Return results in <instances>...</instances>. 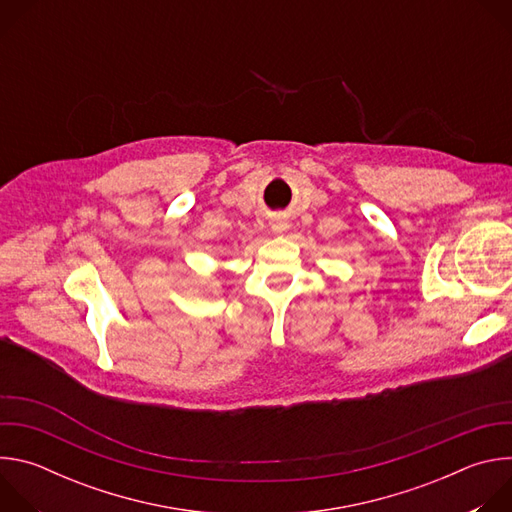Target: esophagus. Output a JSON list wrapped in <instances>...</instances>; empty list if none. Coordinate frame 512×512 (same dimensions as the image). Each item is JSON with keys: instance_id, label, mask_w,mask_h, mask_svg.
Listing matches in <instances>:
<instances>
[{"instance_id": "1", "label": "esophagus", "mask_w": 512, "mask_h": 512, "mask_svg": "<svg viewBox=\"0 0 512 512\" xmlns=\"http://www.w3.org/2000/svg\"><path fill=\"white\" fill-rule=\"evenodd\" d=\"M273 231H275V233H285V231H287V223H285V221L273 223Z\"/></svg>"}]
</instances>
